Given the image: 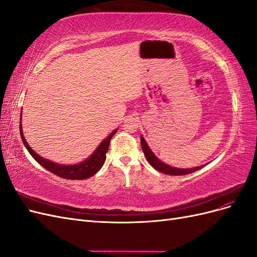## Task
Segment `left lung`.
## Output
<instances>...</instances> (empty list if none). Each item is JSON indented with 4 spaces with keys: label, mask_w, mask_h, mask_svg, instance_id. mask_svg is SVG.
Listing matches in <instances>:
<instances>
[{
    "label": "left lung",
    "mask_w": 257,
    "mask_h": 257,
    "mask_svg": "<svg viewBox=\"0 0 257 257\" xmlns=\"http://www.w3.org/2000/svg\"><path fill=\"white\" fill-rule=\"evenodd\" d=\"M141 143H142V148L143 151L145 153V157L147 159V161L149 162V164L155 168L157 170L161 173H164L166 175H170V176H182V175H188L191 173L196 172V170L203 168L204 166H199V167H195V168H176V167H172L165 163H163L162 161H160L157 157H155L154 153L151 151V149L149 148V146L147 145L145 138L142 136L141 137Z\"/></svg>",
    "instance_id": "left-lung-1"
}]
</instances>
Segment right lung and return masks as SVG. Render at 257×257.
<instances>
[{
  "label": "right lung",
  "instance_id": "right-lung-1",
  "mask_svg": "<svg viewBox=\"0 0 257 257\" xmlns=\"http://www.w3.org/2000/svg\"><path fill=\"white\" fill-rule=\"evenodd\" d=\"M19 128H20V135H21L23 144H25L28 151L30 152L31 155H32L33 159L38 163V164H41L44 168L49 170L50 173L57 175L61 178L69 179V180H83V179H88L93 175H95L98 170L102 168L104 162L106 160V153L108 151V148H109L111 138L116 133V131H118V130H114L113 132H111L110 135L100 143V145L97 147V149L93 152L91 157L88 158L85 161H83L82 163H80V164L60 165V164H56V163H53L51 161L43 159L41 155H38L34 150H32V148L28 145L27 141L25 139V136H23L21 122H20Z\"/></svg>",
  "mask_w": 257,
  "mask_h": 257
}]
</instances>
